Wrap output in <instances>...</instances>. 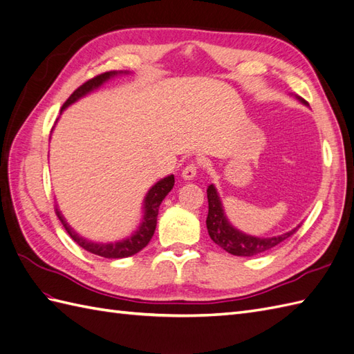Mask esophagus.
<instances>
[{
  "instance_id": "34e87169",
  "label": "esophagus",
  "mask_w": 354,
  "mask_h": 354,
  "mask_svg": "<svg viewBox=\"0 0 354 354\" xmlns=\"http://www.w3.org/2000/svg\"><path fill=\"white\" fill-rule=\"evenodd\" d=\"M182 177L185 180H194L196 177V165H195V163H189L187 167L183 168Z\"/></svg>"
}]
</instances>
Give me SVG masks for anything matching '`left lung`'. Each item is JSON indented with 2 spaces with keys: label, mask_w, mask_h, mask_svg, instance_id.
<instances>
[{
  "label": "left lung",
  "mask_w": 354,
  "mask_h": 354,
  "mask_svg": "<svg viewBox=\"0 0 354 354\" xmlns=\"http://www.w3.org/2000/svg\"><path fill=\"white\" fill-rule=\"evenodd\" d=\"M300 103L306 105V102L295 96ZM207 200H209V213H207L205 225L207 231H209V236L214 243L225 249L228 254L237 255V257H252L257 254H261L269 251V249L278 246L282 243L283 240L288 239L291 234H295L300 223L292 230L283 232L279 236H272V237H258L246 234V232L240 231L236 228L230 219L227 218L225 210H223V204L219 196V192L216 186L213 183L207 187Z\"/></svg>",
  "instance_id": "left-lung-1"
}]
</instances>
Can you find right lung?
Returning a JSON list of instances; mask_svg holds the SVG:
<instances>
[{"label": "right lung", "mask_w": 354, "mask_h": 354, "mask_svg": "<svg viewBox=\"0 0 354 354\" xmlns=\"http://www.w3.org/2000/svg\"><path fill=\"white\" fill-rule=\"evenodd\" d=\"M129 73L131 72H127V71H112V72H106V73H102L96 77H93V80L81 85V87L77 88L72 94V96L66 100V103L62 108V114L66 108L73 105V103L81 100L82 97L88 96L90 93L99 90L105 82L114 80V77H117V76L129 75ZM172 186H174V176L172 174L163 177L159 180V182L154 183L144 196L142 216H141V222L138 223L136 230L132 232L131 236H127L122 240H115V242H93V240H88V239L82 237L81 234H77V232L71 225H68V222L63 216L62 210L58 209V204L55 209L57 216L59 221H62L63 227L68 232V236H71L81 248H84L85 251H88L94 255L103 257V258H126V257L138 254L141 249H144L149 245V242L154 234V230H156L159 205L162 204L163 200H165V196L171 192Z\"/></svg>", "instance_id": "add662e5"}]
</instances>
